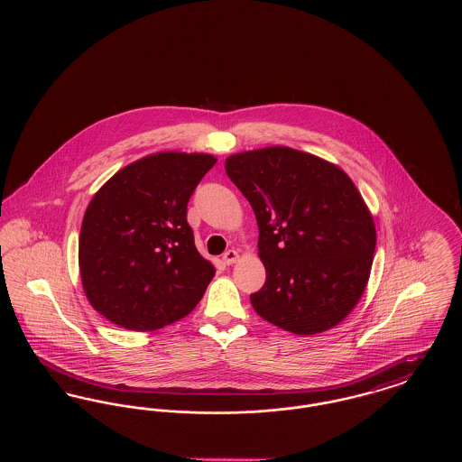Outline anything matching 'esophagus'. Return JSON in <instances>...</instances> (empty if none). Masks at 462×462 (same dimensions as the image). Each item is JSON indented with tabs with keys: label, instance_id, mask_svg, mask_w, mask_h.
<instances>
[{
	"label": "esophagus",
	"instance_id": "obj_1",
	"mask_svg": "<svg viewBox=\"0 0 462 462\" xmlns=\"http://www.w3.org/2000/svg\"><path fill=\"white\" fill-rule=\"evenodd\" d=\"M237 258H239V254H237V251H234V249H228L225 254H223V263L225 264H232L237 262Z\"/></svg>",
	"mask_w": 462,
	"mask_h": 462
}]
</instances>
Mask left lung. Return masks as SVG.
I'll return each instance as SVG.
<instances>
[{"label": "left lung", "mask_w": 462, "mask_h": 462, "mask_svg": "<svg viewBox=\"0 0 462 462\" xmlns=\"http://www.w3.org/2000/svg\"><path fill=\"white\" fill-rule=\"evenodd\" d=\"M228 178L258 221L266 281L251 305L270 324L317 334L360 300L373 266V217L348 175L289 147L230 155Z\"/></svg>", "instance_id": "1"}]
</instances>
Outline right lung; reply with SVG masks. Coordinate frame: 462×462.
I'll return each mask as SVG.
<instances>
[{
	"label": "right lung",
	"mask_w": 462,
	"mask_h": 462,
	"mask_svg": "<svg viewBox=\"0 0 462 462\" xmlns=\"http://www.w3.org/2000/svg\"><path fill=\"white\" fill-rule=\"evenodd\" d=\"M208 154L161 152L123 168L91 199L79 270L91 307L116 326L154 330L190 313L215 266L187 221V204L215 166Z\"/></svg>",
	"instance_id": "obj_1"
}]
</instances>
